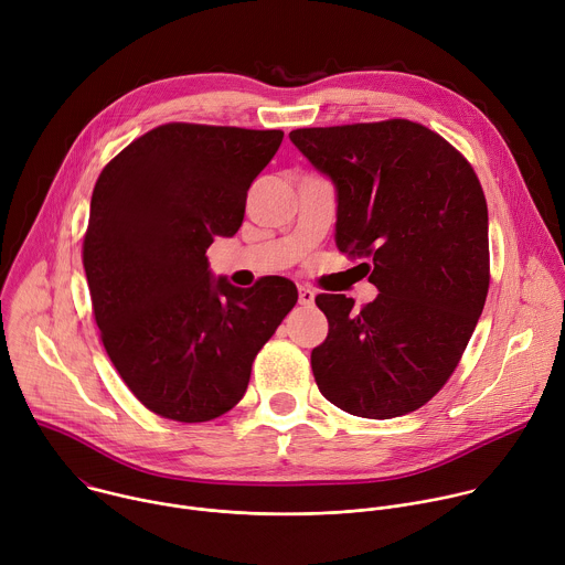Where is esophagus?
I'll return each instance as SVG.
<instances>
[{"label": "esophagus", "mask_w": 565, "mask_h": 565, "mask_svg": "<svg viewBox=\"0 0 565 565\" xmlns=\"http://www.w3.org/2000/svg\"><path fill=\"white\" fill-rule=\"evenodd\" d=\"M315 301V290L308 286H299V303L310 306Z\"/></svg>", "instance_id": "1"}]
</instances>
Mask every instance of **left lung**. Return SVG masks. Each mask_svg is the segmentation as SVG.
<instances>
[{
  "label": "left lung",
  "mask_w": 565,
  "mask_h": 565,
  "mask_svg": "<svg viewBox=\"0 0 565 565\" xmlns=\"http://www.w3.org/2000/svg\"><path fill=\"white\" fill-rule=\"evenodd\" d=\"M331 179L335 246L371 257L377 297L317 295L329 338L315 382L347 414L386 420L420 409L449 380L490 288L488 203L467 160L412 120L290 131Z\"/></svg>",
  "instance_id": "obj_1"
}]
</instances>
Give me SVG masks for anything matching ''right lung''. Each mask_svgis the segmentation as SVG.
Masks as SVG:
<instances>
[{
  "mask_svg": "<svg viewBox=\"0 0 565 565\" xmlns=\"http://www.w3.org/2000/svg\"><path fill=\"white\" fill-rule=\"evenodd\" d=\"M281 138L170 122L98 177L83 246L96 324L125 384L158 416L207 423L230 412L297 303L290 279L236 288L205 255L244 223L248 190Z\"/></svg>",
  "mask_w": 565,
  "mask_h": 565,
  "instance_id": "right-lung-1",
  "label": "right lung"
}]
</instances>
